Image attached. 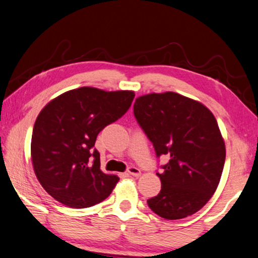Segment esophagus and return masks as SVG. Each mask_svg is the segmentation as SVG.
<instances>
[{"label": "esophagus", "mask_w": 258, "mask_h": 258, "mask_svg": "<svg viewBox=\"0 0 258 258\" xmlns=\"http://www.w3.org/2000/svg\"><path fill=\"white\" fill-rule=\"evenodd\" d=\"M127 172H128L130 175L136 176V177L140 176V170L137 167H128V169H127Z\"/></svg>", "instance_id": "esophagus-1"}]
</instances>
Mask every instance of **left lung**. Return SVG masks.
Wrapping results in <instances>:
<instances>
[{
  "label": "left lung",
  "mask_w": 258,
  "mask_h": 258,
  "mask_svg": "<svg viewBox=\"0 0 258 258\" xmlns=\"http://www.w3.org/2000/svg\"><path fill=\"white\" fill-rule=\"evenodd\" d=\"M133 113L159 158L169 157L157 176L162 189L149 207L169 220L197 213L214 194L224 169L225 143L210 109L177 93L136 99Z\"/></svg>",
  "instance_id": "obj_1"
}]
</instances>
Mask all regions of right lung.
Segmentation results:
<instances>
[{
  "mask_svg": "<svg viewBox=\"0 0 258 258\" xmlns=\"http://www.w3.org/2000/svg\"><path fill=\"white\" fill-rule=\"evenodd\" d=\"M135 93L82 87L47 103L35 120L32 163L42 188L60 204L86 208L103 201L119 177L100 169L96 137L121 118Z\"/></svg>",
  "mask_w": 258,
  "mask_h": 258,
  "instance_id": "add662e5",
  "label": "right lung"
}]
</instances>
